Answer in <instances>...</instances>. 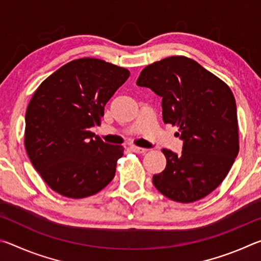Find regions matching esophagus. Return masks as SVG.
I'll return each mask as SVG.
<instances>
[{
  "label": "esophagus",
  "mask_w": 261,
  "mask_h": 261,
  "mask_svg": "<svg viewBox=\"0 0 261 261\" xmlns=\"http://www.w3.org/2000/svg\"><path fill=\"white\" fill-rule=\"evenodd\" d=\"M130 149H131L132 152H135V153H138V154L146 153V151H147L146 148H141V147H138V146H130Z\"/></svg>",
  "instance_id": "obj_1"
}]
</instances>
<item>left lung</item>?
Segmentation results:
<instances>
[{
	"instance_id": "obj_1",
	"label": "left lung",
	"mask_w": 261,
	"mask_h": 261,
	"mask_svg": "<svg viewBox=\"0 0 261 261\" xmlns=\"http://www.w3.org/2000/svg\"><path fill=\"white\" fill-rule=\"evenodd\" d=\"M137 85L162 98V118L179 129L183 151L162 149L167 166L153 176L163 196L177 202L206 197L226 178L240 151L235 98L226 83L185 56L147 65Z\"/></svg>"
}]
</instances>
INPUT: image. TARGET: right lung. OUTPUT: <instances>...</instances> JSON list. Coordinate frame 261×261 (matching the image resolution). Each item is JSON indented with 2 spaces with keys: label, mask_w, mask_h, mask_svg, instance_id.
I'll use <instances>...</instances> for the list:
<instances>
[{
  "label": "right lung",
  "mask_w": 261,
  "mask_h": 261,
  "mask_svg": "<svg viewBox=\"0 0 261 261\" xmlns=\"http://www.w3.org/2000/svg\"><path fill=\"white\" fill-rule=\"evenodd\" d=\"M130 76L125 68L84 57L64 64L37 88L25 115V148L35 170L62 196L81 199L112 182L120 145L93 139L105 106Z\"/></svg>",
  "instance_id": "1"
}]
</instances>
